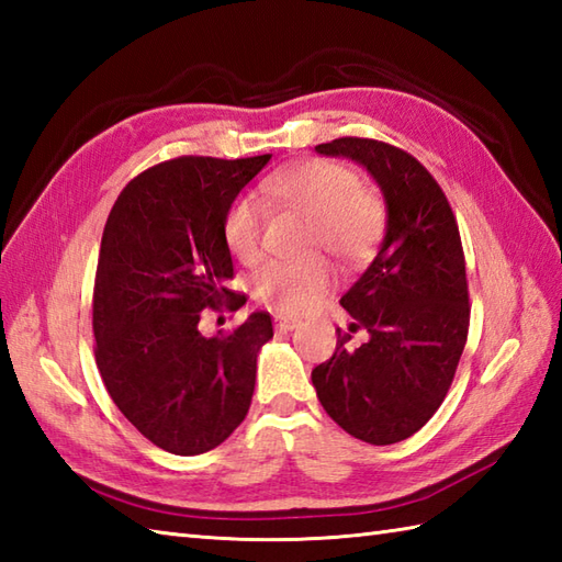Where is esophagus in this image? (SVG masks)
<instances>
[{"label":"esophagus","mask_w":562,"mask_h":562,"mask_svg":"<svg viewBox=\"0 0 562 562\" xmlns=\"http://www.w3.org/2000/svg\"><path fill=\"white\" fill-rule=\"evenodd\" d=\"M302 321L300 318H292V316H274V328H278L280 333H290L294 328H300Z\"/></svg>","instance_id":"1"}]
</instances>
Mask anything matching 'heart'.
I'll return each instance as SVG.
<instances>
[{
  "instance_id": "heart-1",
  "label": "heart",
  "mask_w": 562,
  "mask_h": 562,
  "mask_svg": "<svg viewBox=\"0 0 562 562\" xmlns=\"http://www.w3.org/2000/svg\"><path fill=\"white\" fill-rule=\"evenodd\" d=\"M266 193L312 220L308 246L326 248L345 262L369 256L384 232V205L372 190L357 186V176L336 161H304L272 176ZM262 205L254 195H238L224 212L222 236L232 256L254 262L260 256ZM336 284V270L324 258L270 260L254 274V294L284 314L314 308Z\"/></svg>"
}]
</instances>
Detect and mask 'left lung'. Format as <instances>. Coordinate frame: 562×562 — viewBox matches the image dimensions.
<instances>
[{"mask_svg": "<svg viewBox=\"0 0 562 562\" xmlns=\"http://www.w3.org/2000/svg\"><path fill=\"white\" fill-rule=\"evenodd\" d=\"M345 157L374 178L386 205L379 254L342 308L367 340L336 352L312 372L324 411L367 445H396L415 435L445 401L469 336V284L457 220L441 188L408 151L386 142L340 137L316 147Z\"/></svg>", "mask_w": 562, "mask_h": 562, "instance_id": "obj_1", "label": "left lung"}]
</instances>
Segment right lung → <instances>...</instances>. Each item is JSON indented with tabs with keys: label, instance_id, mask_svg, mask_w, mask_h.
Segmentation results:
<instances>
[{
	"label": "right lung",
	"instance_id": "obj_1",
	"mask_svg": "<svg viewBox=\"0 0 562 562\" xmlns=\"http://www.w3.org/2000/svg\"><path fill=\"white\" fill-rule=\"evenodd\" d=\"M270 157L151 166L123 188L105 222L93 288L99 372L117 411L178 457L220 447L244 423L258 352L272 338L266 312L229 336L198 328L205 306L246 302L226 290L234 262L222 220Z\"/></svg>",
	"mask_w": 562,
	"mask_h": 562
}]
</instances>
